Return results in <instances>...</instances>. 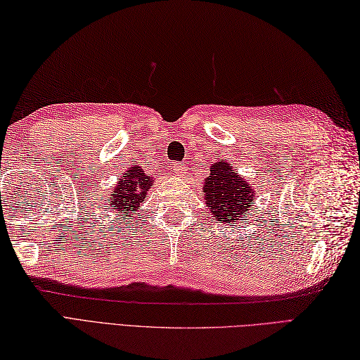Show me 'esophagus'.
Wrapping results in <instances>:
<instances>
[{
  "label": "esophagus",
  "mask_w": 360,
  "mask_h": 360,
  "mask_svg": "<svg viewBox=\"0 0 360 360\" xmlns=\"http://www.w3.org/2000/svg\"><path fill=\"white\" fill-rule=\"evenodd\" d=\"M186 170H187V167H186V165H184L182 162H176V164L173 165V172L176 173L178 176H182V174L186 173Z\"/></svg>",
  "instance_id": "1"
}]
</instances>
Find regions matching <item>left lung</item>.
<instances>
[{"label":"left lung","mask_w":360,"mask_h":360,"mask_svg":"<svg viewBox=\"0 0 360 360\" xmlns=\"http://www.w3.org/2000/svg\"><path fill=\"white\" fill-rule=\"evenodd\" d=\"M255 191L242 174L234 172L233 164L219 161L211 165L210 176L204 182V199L210 207L214 222H237L251 210Z\"/></svg>","instance_id":"obj_1"}]
</instances>
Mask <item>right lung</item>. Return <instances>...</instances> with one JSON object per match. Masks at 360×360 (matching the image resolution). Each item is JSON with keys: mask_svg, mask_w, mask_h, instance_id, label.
Returning <instances> with one entry per match:
<instances>
[{"mask_svg": "<svg viewBox=\"0 0 360 360\" xmlns=\"http://www.w3.org/2000/svg\"><path fill=\"white\" fill-rule=\"evenodd\" d=\"M152 186L153 179L147 176L140 165L134 164L118 179L112 199H110L109 210L123 216V220L134 219V214L140 208V204Z\"/></svg>", "mask_w": 360, "mask_h": 360, "instance_id": "1", "label": "right lung"}]
</instances>
